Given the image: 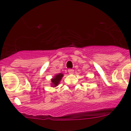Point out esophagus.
Segmentation results:
<instances>
[{"label":"esophagus","instance_id":"esophagus-1","mask_svg":"<svg viewBox=\"0 0 131 131\" xmlns=\"http://www.w3.org/2000/svg\"><path fill=\"white\" fill-rule=\"evenodd\" d=\"M68 73H69V74H74V70H73V69H68Z\"/></svg>","mask_w":131,"mask_h":131}]
</instances>
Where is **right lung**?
<instances>
[{"instance_id":"1","label":"right lung","mask_w":131,"mask_h":131,"mask_svg":"<svg viewBox=\"0 0 131 131\" xmlns=\"http://www.w3.org/2000/svg\"><path fill=\"white\" fill-rule=\"evenodd\" d=\"M63 77V74H62V73H59V74H56L55 76H54V77H53V78L51 79V87H53V88L57 87V86L59 84L61 79H62Z\"/></svg>"}]
</instances>
